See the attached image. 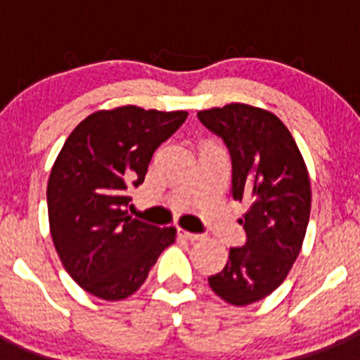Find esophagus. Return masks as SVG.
<instances>
[{
	"mask_svg": "<svg viewBox=\"0 0 360 360\" xmlns=\"http://www.w3.org/2000/svg\"><path fill=\"white\" fill-rule=\"evenodd\" d=\"M177 237L183 238V240H188V242H195V240H200L202 235L191 233V231H186V230H177Z\"/></svg>",
	"mask_w": 360,
	"mask_h": 360,
	"instance_id": "1",
	"label": "esophagus"
}]
</instances>
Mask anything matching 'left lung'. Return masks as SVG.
<instances>
[{
  "label": "left lung",
  "instance_id": "obj_1",
  "mask_svg": "<svg viewBox=\"0 0 360 360\" xmlns=\"http://www.w3.org/2000/svg\"><path fill=\"white\" fill-rule=\"evenodd\" d=\"M198 120L230 151L231 197L249 203L238 221L245 245L230 249L226 266L209 277V285L226 303L245 307L270 296L292 268L310 217V177L296 141L274 112L233 103L198 111Z\"/></svg>",
  "mask_w": 360,
  "mask_h": 360
}]
</instances>
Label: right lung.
I'll use <instances>...</instances> for the list:
<instances>
[{
	"mask_svg": "<svg viewBox=\"0 0 360 360\" xmlns=\"http://www.w3.org/2000/svg\"><path fill=\"white\" fill-rule=\"evenodd\" d=\"M186 111L120 106L86 116L52 167L46 186L50 233L72 281L106 301L125 300L146 281L176 228L129 216L132 186L143 184L155 150Z\"/></svg>",
	"mask_w": 360,
	"mask_h": 360,
	"instance_id": "right-lung-1",
	"label": "right lung"
}]
</instances>
